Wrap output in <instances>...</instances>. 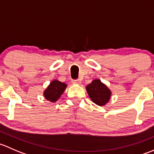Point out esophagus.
Returning <instances> with one entry per match:
<instances>
[{
  "label": "esophagus",
  "instance_id": "obj_1",
  "mask_svg": "<svg viewBox=\"0 0 154 154\" xmlns=\"http://www.w3.org/2000/svg\"><path fill=\"white\" fill-rule=\"evenodd\" d=\"M72 82L74 83H76V84H80V79H78V80H73Z\"/></svg>",
  "mask_w": 154,
  "mask_h": 154
}]
</instances>
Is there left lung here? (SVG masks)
<instances>
[{
    "label": "left lung",
    "mask_w": 154,
    "mask_h": 154,
    "mask_svg": "<svg viewBox=\"0 0 154 154\" xmlns=\"http://www.w3.org/2000/svg\"><path fill=\"white\" fill-rule=\"evenodd\" d=\"M86 91L91 100L98 106H104L111 97V91L97 79L86 86Z\"/></svg>",
    "instance_id": "8db88e82"
}]
</instances>
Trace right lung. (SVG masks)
<instances>
[{
    "label": "right lung",
    "instance_id": "add662e5",
    "mask_svg": "<svg viewBox=\"0 0 154 154\" xmlns=\"http://www.w3.org/2000/svg\"><path fill=\"white\" fill-rule=\"evenodd\" d=\"M67 85L66 83H62L57 80H54L45 90L44 97L49 101L54 103L61 97Z\"/></svg>",
    "mask_w": 154,
    "mask_h": 154
}]
</instances>
